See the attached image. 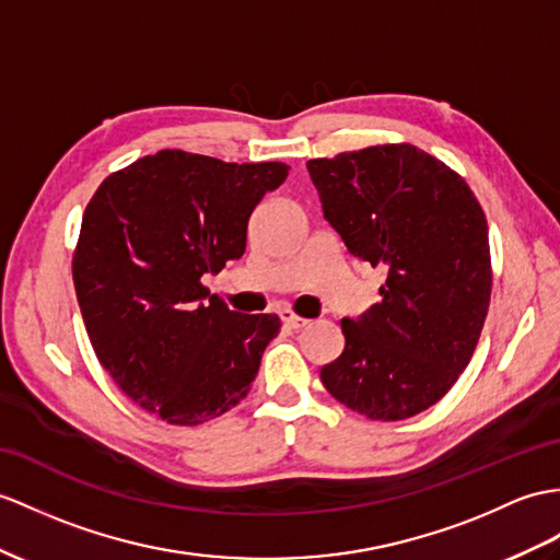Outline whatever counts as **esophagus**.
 <instances>
[{
    "label": "esophagus",
    "mask_w": 560,
    "mask_h": 560,
    "mask_svg": "<svg viewBox=\"0 0 560 560\" xmlns=\"http://www.w3.org/2000/svg\"><path fill=\"white\" fill-rule=\"evenodd\" d=\"M280 320L284 323V327H290V330H299V327L308 325V320H306V318L296 316V313H294V311H290V308H282V311H280Z\"/></svg>",
    "instance_id": "1"
}]
</instances>
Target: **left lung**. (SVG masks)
<instances>
[{
	"instance_id": "obj_1",
	"label": "left lung",
	"mask_w": 560,
	"mask_h": 560,
	"mask_svg": "<svg viewBox=\"0 0 560 560\" xmlns=\"http://www.w3.org/2000/svg\"><path fill=\"white\" fill-rule=\"evenodd\" d=\"M349 254L387 268L383 302L345 318L325 389L371 420L438 404L466 371L492 294L487 218L463 177L413 144L306 163Z\"/></svg>"
}]
</instances>
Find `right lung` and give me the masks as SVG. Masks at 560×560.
<instances>
[{"label": "right lung", "mask_w": 560, "mask_h": 560, "mask_svg": "<svg viewBox=\"0 0 560 560\" xmlns=\"http://www.w3.org/2000/svg\"><path fill=\"white\" fill-rule=\"evenodd\" d=\"M288 171L161 149L88 203L73 284L92 349L126 397L171 425L235 408L280 332L276 313L230 311L201 278L244 254L252 211Z\"/></svg>", "instance_id": "1"}]
</instances>
